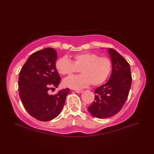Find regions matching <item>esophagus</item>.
I'll return each mask as SVG.
<instances>
[{
  "mask_svg": "<svg viewBox=\"0 0 154 154\" xmlns=\"http://www.w3.org/2000/svg\"><path fill=\"white\" fill-rule=\"evenodd\" d=\"M75 92H76V93H82L83 91L81 90V89H75Z\"/></svg>",
  "mask_w": 154,
  "mask_h": 154,
  "instance_id": "1",
  "label": "esophagus"
}]
</instances>
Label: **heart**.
Segmentation results:
<instances>
[{"mask_svg":"<svg viewBox=\"0 0 154 154\" xmlns=\"http://www.w3.org/2000/svg\"><path fill=\"white\" fill-rule=\"evenodd\" d=\"M72 61L66 57L59 59L55 63L57 71L63 75H71L79 69L82 75L65 79V86L79 89L91 83L99 85L106 81L112 69V62L106 57H99L93 52L77 54L72 57Z\"/></svg>","mask_w":154,"mask_h":154,"instance_id":"heart-1","label":"heart"}]
</instances>
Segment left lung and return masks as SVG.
<instances>
[{"label": "left lung", "instance_id": "obj_1", "mask_svg": "<svg viewBox=\"0 0 154 154\" xmlns=\"http://www.w3.org/2000/svg\"><path fill=\"white\" fill-rule=\"evenodd\" d=\"M112 61V73L108 82L94 90L95 98L88 107L91 114L98 119L115 115L122 109L132 84L129 63L112 48L108 49Z\"/></svg>", "mask_w": 154, "mask_h": 154}]
</instances>
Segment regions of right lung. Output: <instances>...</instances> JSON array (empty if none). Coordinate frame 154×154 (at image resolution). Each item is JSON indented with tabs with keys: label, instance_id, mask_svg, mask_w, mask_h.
<instances>
[{
	"label": "right lung",
	"instance_id": "right-lung-1",
	"mask_svg": "<svg viewBox=\"0 0 154 154\" xmlns=\"http://www.w3.org/2000/svg\"><path fill=\"white\" fill-rule=\"evenodd\" d=\"M56 51L47 48L35 51L28 57L20 72L18 91L28 112L40 121H49L61 112L69 93L66 88L52 95L48 91L58 87L61 78L55 67Z\"/></svg>",
	"mask_w": 154,
	"mask_h": 154
}]
</instances>
